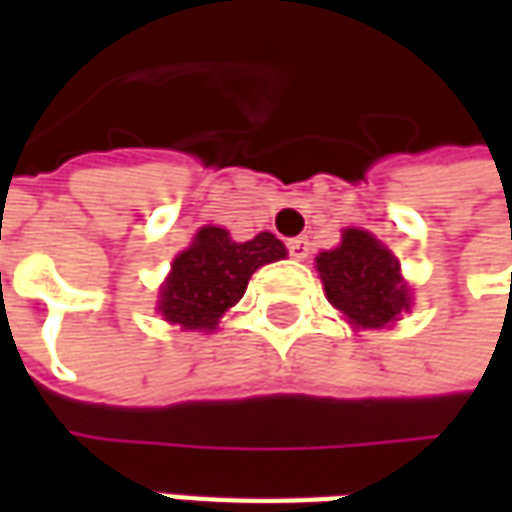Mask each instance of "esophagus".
<instances>
[{
    "mask_svg": "<svg viewBox=\"0 0 512 512\" xmlns=\"http://www.w3.org/2000/svg\"><path fill=\"white\" fill-rule=\"evenodd\" d=\"M310 241L307 238H290L288 241V252L290 257H296V260H307L310 257Z\"/></svg>",
    "mask_w": 512,
    "mask_h": 512,
    "instance_id": "esophagus-1",
    "label": "esophagus"
}]
</instances>
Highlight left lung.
Masks as SVG:
<instances>
[{
  "label": "left lung",
  "mask_w": 512,
  "mask_h": 512,
  "mask_svg": "<svg viewBox=\"0 0 512 512\" xmlns=\"http://www.w3.org/2000/svg\"><path fill=\"white\" fill-rule=\"evenodd\" d=\"M326 299L354 329H384L411 307L397 257L376 235L348 227L343 241L315 257Z\"/></svg>",
  "instance_id": "left-lung-1"
}]
</instances>
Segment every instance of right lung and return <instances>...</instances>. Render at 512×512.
<instances>
[{"instance_id": "obj_1", "label": "right lung", "mask_w": 512, "mask_h": 512, "mask_svg": "<svg viewBox=\"0 0 512 512\" xmlns=\"http://www.w3.org/2000/svg\"><path fill=\"white\" fill-rule=\"evenodd\" d=\"M285 255V244L271 233L233 241L224 227H200L189 249L172 260L167 282L158 290V312L180 329L213 332L244 296L257 268Z\"/></svg>"}]
</instances>
